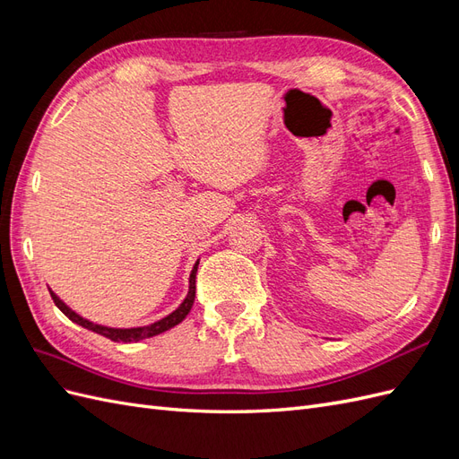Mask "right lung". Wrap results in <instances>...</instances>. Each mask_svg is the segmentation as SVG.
Segmentation results:
<instances>
[{
	"instance_id": "add662e5",
	"label": "right lung",
	"mask_w": 459,
	"mask_h": 459,
	"mask_svg": "<svg viewBox=\"0 0 459 459\" xmlns=\"http://www.w3.org/2000/svg\"><path fill=\"white\" fill-rule=\"evenodd\" d=\"M197 266H199V262L195 264V268H193V272H191V277H189V293H187L186 300H184L182 304H179V308L174 310L170 316L162 317L160 322H155V324L145 325V327L113 329V327H105V325L91 324V322H88V319H84V317L78 316L76 312H73L71 308H68L66 304H65L63 300H59V297L53 293V290H49V293H51V299H53V302H55V307H57L68 319H73L74 324H78V325H82V327H86V329H90V331L100 333V335H103V337H107V339H110V341H115V342H137V341H142V339H149V337L160 335V333L169 331L170 327L178 325L179 322H184L186 316L189 314V310H191V307H193V300H195V275H197Z\"/></svg>"
}]
</instances>
